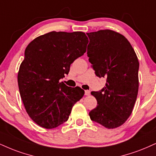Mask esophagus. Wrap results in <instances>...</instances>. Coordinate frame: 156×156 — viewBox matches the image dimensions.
<instances>
[{
    "label": "esophagus",
    "mask_w": 156,
    "mask_h": 156,
    "mask_svg": "<svg viewBox=\"0 0 156 156\" xmlns=\"http://www.w3.org/2000/svg\"><path fill=\"white\" fill-rule=\"evenodd\" d=\"M90 94V91H85V95L86 96H89Z\"/></svg>",
    "instance_id": "34e87169"
}]
</instances>
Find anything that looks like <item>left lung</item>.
Instances as JSON below:
<instances>
[{
	"label": "left lung",
	"mask_w": 156,
	"mask_h": 156,
	"mask_svg": "<svg viewBox=\"0 0 156 156\" xmlns=\"http://www.w3.org/2000/svg\"><path fill=\"white\" fill-rule=\"evenodd\" d=\"M87 56L95 74L106 78L105 87L91 94L97 101L90 119L107 129H115L133 111L139 89V61L134 48L123 35L111 30L86 33Z\"/></svg>",
	"instance_id": "8db88e82"
}]
</instances>
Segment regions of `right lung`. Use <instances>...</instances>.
<instances>
[{
  "mask_svg": "<svg viewBox=\"0 0 156 156\" xmlns=\"http://www.w3.org/2000/svg\"><path fill=\"white\" fill-rule=\"evenodd\" d=\"M88 43L83 32L52 31L35 37L26 47L18 72L19 89L27 114L41 127L62 124L83 97L81 88L69 87L59 80L85 53Z\"/></svg>",
  "mask_w": 156,
  "mask_h": 156,
  "instance_id": "add662e5",
  "label": "right lung"
}]
</instances>
